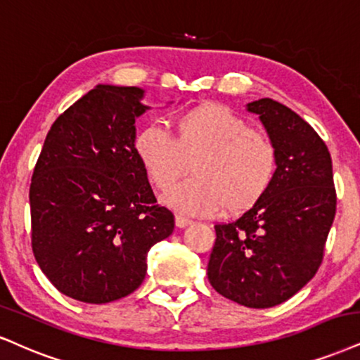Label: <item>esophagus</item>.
Segmentation results:
<instances>
[{
  "label": "esophagus",
  "instance_id": "obj_1",
  "mask_svg": "<svg viewBox=\"0 0 360 360\" xmlns=\"http://www.w3.org/2000/svg\"><path fill=\"white\" fill-rule=\"evenodd\" d=\"M190 224H192V220H190V219H185V217H181V215H176L175 217V225L179 229H185Z\"/></svg>",
  "mask_w": 360,
  "mask_h": 360
}]
</instances>
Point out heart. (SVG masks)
<instances>
[{"label": "heart", "mask_w": 360, "mask_h": 360, "mask_svg": "<svg viewBox=\"0 0 360 360\" xmlns=\"http://www.w3.org/2000/svg\"><path fill=\"white\" fill-rule=\"evenodd\" d=\"M170 125L172 135L158 125L141 127L133 136V152L160 192L175 187L192 163L193 179L167 197L172 208L203 217L225 208L238 215L267 195L278 165L269 135L214 101L173 115Z\"/></svg>", "instance_id": "b5f03b06"}]
</instances>
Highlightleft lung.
<instances>
[{"instance_id": "1", "label": "left lung", "mask_w": 360, "mask_h": 360, "mask_svg": "<svg viewBox=\"0 0 360 360\" xmlns=\"http://www.w3.org/2000/svg\"><path fill=\"white\" fill-rule=\"evenodd\" d=\"M259 115L278 153L272 187L237 220L215 225L207 275L220 295L269 309L295 295L317 274L335 217L332 160L317 131L285 105L262 98Z\"/></svg>"}]
</instances>
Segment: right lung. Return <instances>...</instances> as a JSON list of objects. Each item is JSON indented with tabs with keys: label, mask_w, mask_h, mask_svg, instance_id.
Here are the masks:
<instances>
[{
	"label": "right lung",
	"mask_w": 360,
	"mask_h": 360,
	"mask_svg": "<svg viewBox=\"0 0 360 360\" xmlns=\"http://www.w3.org/2000/svg\"><path fill=\"white\" fill-rule=\"evenodd\" d=\"M143 90L98 85L53 123L30 185L31 248L61 294L106 304L136 290L175 217L133 152Z\"/></svg>",
	"instance_id": "1"
}]
</instances>
